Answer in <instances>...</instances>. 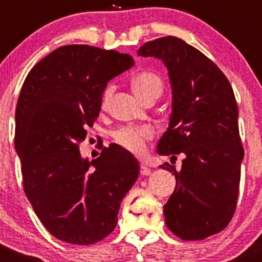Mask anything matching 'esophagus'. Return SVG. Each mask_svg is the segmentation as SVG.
Returning <instances> with one entry per match:
<instances>
[{"label":"esophagus","instance_id":"obj_1","mask_svg":"<svg viewBox=\"0 0 262 262\" xmlns=\"http://www.w3.org/2000/svg\"><path fill=\"white\" fill-rule=\"evenodd\" d=\"M141 175L143 176L150 175V168L147 167L146 165H141Z\"/></svg>","mask_w":262,"mask_h":262}]
</instances>
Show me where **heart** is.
<instances>
[{
    "label": "heart",
    "instance_id": "heart-1",
    "mask_svg": "<svg viewBox=\"0 0 262 262\" xmlns=\"http://www.w3.org/2000/svg\"><path fill=\"white\" fill-rule=\"evenodd\" d=\"M130 86L133 92L142 101L148 97H158L162 92V80L156 73L152 72H139L132 78ZM112 87L107 86L102 92L101 104L106 106L112 96ZM153 138V129L148 125L142 126H124L113 133V139L118 146L124 148L128 152L136 156H142L147 149V142Z\"/></svg>",
    "mask_w": 262,
    "mask_h": 262
}]
</instances>
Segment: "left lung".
<instances>
[{
	"instance_id": "obj_1",
	"label": "left lung",
	"mask_w": 262,
	"mask_h": 262,
	"mask_svg": "<svg viewBox=\"0 0 262 262\" xmlns=\"http://www.w3.org/2000/svg\"><path fill=\"white\" fill-rule=\"evenodd\" d=\"M137 53L162 60L172 89V113L157 153L185 156L180 171L161 166L176 178L163 207L166 224L185 241L204 239L228 226L238 198L244 147L233 90L209 58L176 36L148 41Z\"/></svg>"
}]
</instances>
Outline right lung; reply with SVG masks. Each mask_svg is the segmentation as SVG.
Here are the masks:
<instances>
[{"instance_id": "obj_1", "label": "right lung", "mask_w": 262, "mask_h": 262, "mask_svg": "<svg viewBox=\"0 0 262 262\" xmlns=\"http://www.w3.org/2000/svg\"><path fill=\"white\" fill-rule=\"evenodd\" d=\"M133 66L129 54L72 44L36 63L21 87L15 149L24 191L60 241L92 245L109 236L138 179V161L118 144L104 147L91 162L78 147L100 114L107 82Z\"/></svg>"}]
</instances>
